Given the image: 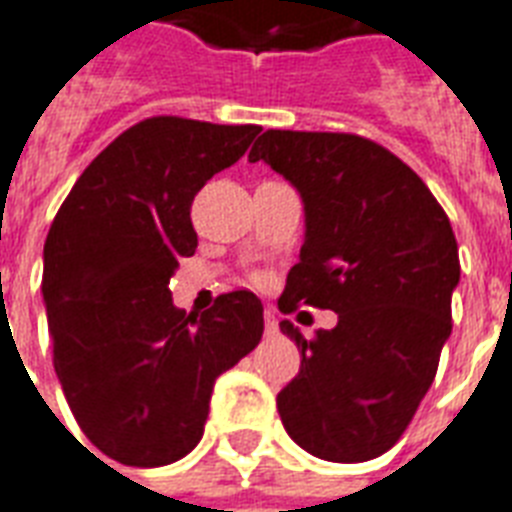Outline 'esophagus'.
Masks as SVG:
<instances>
[{"mask_svg":"<svg viewBox=\"0 0 512 512\" xmlns=\"http://www.w3.org/2000/svg\"><path fill=\"white\" fill-rule=\"evenodd\" d=\"M265 333H279V322H276V314H273V311H265Z\"/></svg>","mask_w":512,"mask_h":512,"instance_id":"esophagus-1","label":"esophagus"}]
</instances>
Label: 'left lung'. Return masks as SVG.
Instances as JSON below:
<instances>
[{"label": "left lung", "instance_id": "1", "mask_svg": "<svg viewBox=\"0 0 512 512\" xmlns=\"http://www.w3.org/2000/svg\"><path fill=\"white\" fill-rule=\"evenodd\" d=\"M249 161L282 174L306 212L279 311L338 314L314 338L279 322L300 351L298 376L276 397L284 429L327 462L376 459L411 424L451 335V222L419 174L365 136L271 128Z\"/></svg>", "mask_w": 512, "mask_h": 512}]
</instances>
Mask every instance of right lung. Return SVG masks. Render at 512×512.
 <instances>
[{
    "instance_id": "add662e5",
    "label": "right lung",
    "mask_w": 512,
    "mask_h": 512,
    "mask_svg": "<svg viewBox=\"0 0 512 512\" xmlns=\"http://www.w3.org/2000/svg\"><path fill=\"white\" fill-rule=\"evenodd\" d=\"M260 126L147 117L80 174L45 239L53 368L85 438L128 467H161L204 435L220 373L263 338L255 292L195 319L169 282L198 247L195 193L239 161Z\"/></svg>"
}]
</instances>
